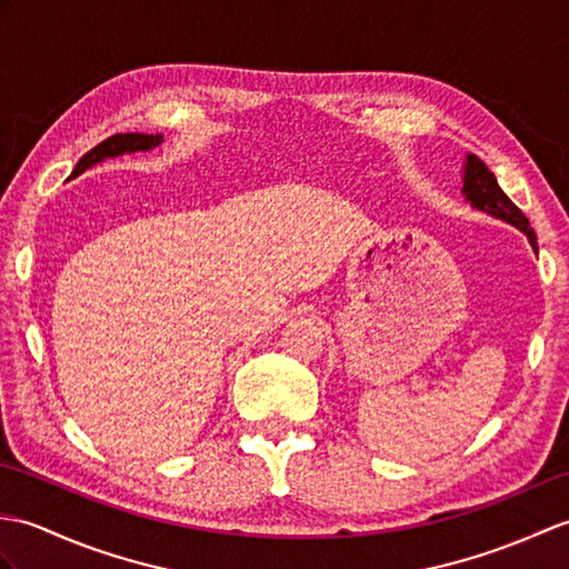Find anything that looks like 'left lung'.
I'll list each match as a JSON object with an SVG mask.
<instances>
[{
    "label": "left lung",
    "mask_w": 569,
    "mask_h": 569,
    "mask_svg": "<svg viewBox=\"0 0 569 569\" xmlns=\"http://www.w3.org/2000/svg\"><path fill=\"white\" fill-rule=\"evenodd\" d=\"M463 193L466 201H470L472 208L482 210V213H490L499 220H505L513 228H519L528 242H531L533 249H538L536 244V232L528 224V218L521 213V210L511 203V198L499 189V183L495 179V174L487 164L480 160L478 154H468L466 164H463Z\"/></svg>",
    "instance_id": "left-lung-1"
}]
</instances>
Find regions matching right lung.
Returning a JSON list of instances; mask_svg holds the SVG:
<instances>
[{"instance_id":"right-lung-1","label":"right lung","mask_w":569,"mask_h":569,"mask_svg":"<svg viewBox=\"0 0 569 569\" xmlns=\"http://www.w3.org/2000/svg\"><path fill=\"white\" fill-rule=\"evenodd\" d=\"M162 142V136H148V133H116L111 138H106L103 142H99L97 148H91L82 160L77 162V167L72 169V177L82 174L84 169L94 167L99 162H103L106 157H118L126 152H148L157 144Z\"/></svg>"}]
</instances>
